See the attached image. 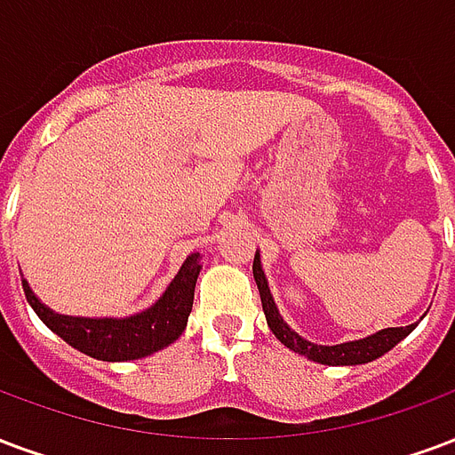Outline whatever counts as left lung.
Masks as SVG:
<instances>
[{
  "instance_id": "left-lung-1",
  "label": "left lung",
  "mask_w": 455,
  "mask_h": 455,
  "mask_svg": "<svg viewBox=\"0 0 455 455\" xmlns=\"http://www.w3.org/2000/svg\"><path fill=\"white\" fill-rule=\"evenodd\" d=\"M253 277L255 284H258V291H260L262 311H265V318H267V325L270 331L275 332V338L287 345L289 349H294L299 355L308 356L313 362H321V364H332V366H345V364H366V362H373L381 355H386L388 349H393L398 345L400 339L410 335L415 331V325H405V328H388V331H381L371 335V338L356 339V342H345V345H335V347H323V345H313V342H306L304 338H299L287 323L279 318V311L275 301H272L270 289H267V279L262 275L260 258L255 255L253 260Z\"/></svg>"
}]
</instances>
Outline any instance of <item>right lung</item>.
<instances>
[{
    "instance_id": "add662e5",
    "label": "right lung",
    "mask_w": 455,
    "mask_h": 455,
    "mask_svg": "<svg viewBox=\"0 0 455 455\" xmlns=\"http://www.w3.org/2000/svg\"><path fill=\"white\" fill-rule=\"evenodd\" d=\"M200 255H190L183 262V267L171 282L166 294L161 296L149 311L113 321V318H72V315H60L52 313L48 306H43L30 291L28 282L23 279V294L38 313V318L50 331L57 332L60 338L69 342L84 355L103 362H124V359H140V356L154 355L159 349L168 347L173 339L183 335L188 325V315L193 311L195 282L200 275L197 265Z\"/></svg>"
}]
</instances>
